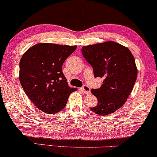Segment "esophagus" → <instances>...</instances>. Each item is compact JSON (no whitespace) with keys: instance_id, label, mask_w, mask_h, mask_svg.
<instances>
[{"instance_id":"34e87169","label":"esophagus","mask_w":157,"mask_h":157,"mask_svg":"<svg viewBox=\"0 0 157 157\" xmlns=\"http://www.w3.org/2000/svg\"><path fill=\"white\" fill-rule=\"evenodd\" d=\"M82 90L84 94H89L91 93V90H90V88L88 86H84L82 88Z\"/></svg>"}]
</instances>
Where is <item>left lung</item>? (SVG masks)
Here are the masks:
<instances>
[{
	"instance_id": "obj_1",
	"label": "left lung",
	"mask_w": 157,
	"mask_h": 157,
	"mask_svg": "<svg viewBox=\"0 0 157 157\" xmlns=\"http://www.w3.org/2000/svg\"><path fill=\"white\" fill-rule=\"evenodd\" d=\"M82 54L94 77L104 79L100 89H91L98 103L90 109L102 116L115 112L125 104L137 77L132 53L118 43L106 41L82 46Z\"/></svg>"
}]
</instances>
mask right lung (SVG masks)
<instances>
[{"instance_id": "add662e5", "label": "right lung", "mask_w": 157, "mask_h": 157, "mask_svg": "<svg viewBox=\"0 0 157 157\" xmlns=\"http://www.w3.org/2000/svg\"><path fill=\"white\" fill-rule=\"evenodd\" d=\"M77 46L40 43L27 49L20 60L19 80L29 100L48 114L63 109L76 88L68 86L62 71L64 61Z\"/></svg>"}]
</instances>
